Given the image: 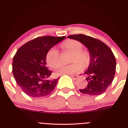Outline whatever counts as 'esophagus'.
<instances>
[{"mask_svg": "<svg viewBox=\"0 0 128 128\" xmlns=\"http://www.w3.org/2000/svg\"><path fill=\"white\" fill-rule=\"evenodd\" d=\"M70 75L71 77H72L73 79H74V80H76V79L78 78L79 77L78 75Z\"/></svg>", "mask_w": 128, "mask_h": 128, "instance_id": "1", "label": "esophagus"}]
</instances>
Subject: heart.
<instances>
[{
  "instance_id": "b5f03b06",
  "label": "heart",
  "mask_w": 128,
  "mask_h": 128,
  "mask_svg": "<svg viewBox=\"0 0 128 128\" xmlns=\"http://www.w3.org/2000/svg\"><path fill=\"white\" fill-rule=\"evenodd\" d=\"M63 48L73 53L72 58V64L66 65L61 64L56 69L57 75L72 74L82 69L83 66H87L90 62L91 56L88 51L83 50V45L80 42L75 40H68L62 44ZM46 61L52 68H56L60 64V53L55 48L48 50L46 55Z\"/></svg>"
}]
</instances>
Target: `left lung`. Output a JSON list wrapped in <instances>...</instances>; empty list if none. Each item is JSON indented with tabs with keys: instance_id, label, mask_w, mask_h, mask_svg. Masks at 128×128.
Here are the masks:
<instances>
[{
	"instance_id": "8db88e82",
	"label": "left lung",
	"mask_w": 128,
	"mask_h": 128,
	"mask_svg": "<svg viewBox=\"0 0 128 128\" xmlns=\"http://www.w3.org/2000/svg\"><path fill=\"white\" fill-rule=\"evenodd\" d=\"M68 38L78 40L87 47L91 56L84 74L88 84L80 89L82 93L90 96L103 94L112 83L116 70V60L111 49L100 40L83 34L72 35Z\"/></svg>"
}]
</instances>
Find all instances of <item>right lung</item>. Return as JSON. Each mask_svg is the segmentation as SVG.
<instances>
[{"instance_id":"add662e5","label":"right lung","mask_w":128,"mask_h":128,"mask_svg":"<svg viewBox=\"0 0 128 128\" xmlns=\"http://www.w3.org/2000/svg\"><path fill=\"white\" fill-rule=\"evenodd\" d=\"M66 37L44 36L26 43L13 57L12 72L16 82L28 96L40 98L52 93L57 79L47 80L52 74L46 66L47 52Z\"/></svg>"}]
</instances>
